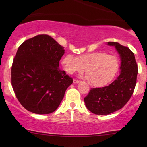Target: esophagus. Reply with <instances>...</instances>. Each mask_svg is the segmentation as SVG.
Segmentation results:
<instances>
[{"mask_svg": "<svg viewBox=\"0 0 147 147\" xmlns=\"http://www.w3.org/2000/svg\"><path fill=\"white\" fill-rule=\"evenodd\" d=\"M79 82H80V81L77 80V79H74L73 80V83H75V84H78V83H79Z\"/></svg>", "mask_w": 147, "mask_h": 147, "instance_id": "esophagus-1", "label": "esophagus"}]
</instances>
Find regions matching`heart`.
Segmentation results:
<instances>
[{
	"label": "heart",
	"mask_w": 147,
	"mask_h": 147,
	"mask_svg": "<svg viewBox=\"0 0 147 147\" xmlns=\"http://www.w3.org/2000/svg\"><path fill=\"white\" fill-rule=\"evenodd\" d=\"M62 65L68 74L82 73L85 70L89 84L102 87L109 84L117 74L119 62L116 57L104 52L84 54L77 58L72 55L63 57Z\"/></svg>",
	"instance_id": "1"
}]
</instances>
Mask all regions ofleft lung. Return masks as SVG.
Listing matches in <instances>:
<instances>
[{"label":"left lung","instance_id":"obj_1","mask_svg":"<svg viewBox=\"0 0 147 147\" xmlns=\"http://www.w3.org/2000/svg\"><path fill=\"white\" fill-rule=\"evenodd\" d=\"M114 46L121 60L120 73L117 79L105 87L92 88L84 98L86 106L96 115H109L121 109L132 96L138 75V65L133 52L116 42H108Z\"/></svg>","mask_w":147,"mask_h":147}]
</instances>
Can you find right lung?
Listing matches in <instances>:
<instances>
[{"instance_id":"right-lung-1","label":"right lung","mask_w":147,"mask_h":147,"mask_svg":"<svg viewBox=\"0 0 147 147\" xmlns=\"http://www.w3.org/2000/svg\"><path fill=\"white\" fill-rule=\"evenodd\" d=\"M63 48L46 34L30 38L18 48L11 66V85L18 102L30 112H54L73 82L59 68Z\"/></svg>"}]
</instances>
